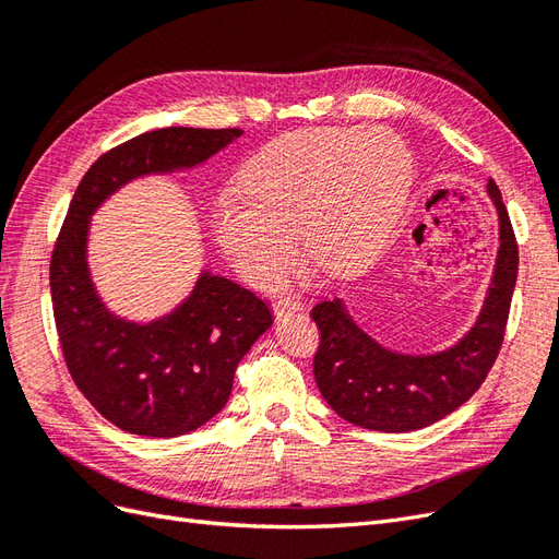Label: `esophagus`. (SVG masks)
<instances>
[{"mask_svg":"<svg viewBox=\"0 0 559 559\" xmlns=\"http://www.w3.org/2000/svg\"><path fill=\"white\" fill-rule=\"evenodd\" d=\"M302 310H306V306H302V302L296 300V298H282V300H275V302H273V312H275L277 319L284 317V314L302 312Z\"/></svg>","mask_w":559,"mask_h":559,"instance_id":"obj_1","label":"esophagus"}]
</instances>
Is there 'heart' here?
I'll use <instances>...</instances> for the list:
<instances>
[{"label": "heart", "instance_id": "b5f03b06", "mask_svg": "<svg viewBox=\"0 0 559 559\" xmlns=\"http://www.w3.org/2000/svg\"><path fill=\"white\" fill-rule=\"evenodd\" d=\"M413 160L386 128H308L263 144L218 195L214 233L259 286H275L306 259L337 275L366 263L392 235L408 200Z\"/></svg>", "mask_w": 559, "mask_h": 559}]
</instances>
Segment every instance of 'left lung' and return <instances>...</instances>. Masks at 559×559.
Listing matches in <instances>:
<instances>
[{
	"mask_svg": "<svg viewBox=\"0 0 559 559\" xmlns=\"http://www.w3.org/2000/svg\"><path fill=\"white\" fill-rule=\"evenodd\" d=\"M487 195L499 216L497 261L476 321L454 345L431 354L396 352L359 329L341 298L312 308L310 317L321 333L317 386L352 425L384 433L425 429L460 408L487 378L501 349L518 280V242L492 179Z\"/></svg>",
	"mask_w": 559,
	"mask_h": 559,
	"instance_id": "obj_1",
	"label": "left lung"
}]
</instances>
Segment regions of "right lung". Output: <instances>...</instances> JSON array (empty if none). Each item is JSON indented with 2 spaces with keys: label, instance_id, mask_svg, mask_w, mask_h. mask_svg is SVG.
<instances>
[{
  "label": "right lung",
  "instance_id": "add662e5",
  "mask_svg": "<svg viewBox=\"0 0 559 559\" xmlns=\"http://www.w3.org/2000/svg\"><path fill=\"white\" fill-rule=\"evenodd\" d=\"M240 128H160L107 151L83 175L50 259V298L67 368L93 408L134 436L200 429L228 403L235 368L273 326L267 302L202 267L191 294L151 321L107 308L88 265L91 218L134 179L210 160Z\"/></svg>",
  "mask_w": 559,
  "mask_h": 559
}]
</instances>
